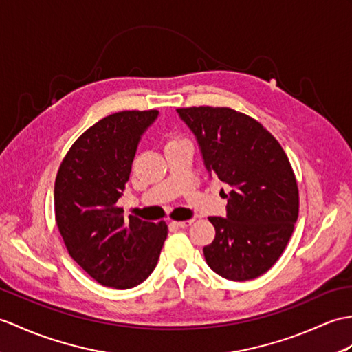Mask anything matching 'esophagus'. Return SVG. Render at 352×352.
Segmentation results:
<instances>
[{"instance_id": "esophagus-1", "label": "esophagus", "mask_w": 352, "mask_h": 352, "mask_svg": "<svg viewBox=\"0 0 352 352\" xmlns=\"http://www.w3.org/2000/svg\"><path fill=\"white\" fill-rule=\"evenodd\" d=\"M193 223V219H189V220H182V222H173V225L178 226V228H187L190 226Z\"/></svg>"}]
</instances>
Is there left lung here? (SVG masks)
Returning <instances> with one entry per match:
<instances>
[{
    "label": "left lung",
    "mask_w": 352,
    "mask_h": 352,
    "mask_svg": "<svg viewBox=\"0 0 352 352\" xmlns=\"http://www.w3.org/2000/svg\"><path fill=\"white\" fill-rule=\"evenodd\" d=\"M210 177L231 187L226 217H208L214 240L204 248L208 267L244 282L280 258L298 217V187L280 144L256 120L231 108H179Z\"/></svg>",
    "instance_id": "obj_1"
}]
</instances>
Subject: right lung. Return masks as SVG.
<instances>
[{
  "instance_id": "right-lung-1",
  "label": "right lung",
  "mask_w": 352,
  "mask_h": 352,
  "mask_svg": "<svg viewBox=\"0 0 352 352\" xmlns=\"http://www.w3.org/2000/svg\"><path fill=\"white\" fill-rule=\"evenodd\" d=\"M159 111H122L97 121L72 145L55 178V220L69 255L104 287L129 289L156 268L165 222L124 219L117 207L141 136Z\"/></svg>"
}]
</instances>
